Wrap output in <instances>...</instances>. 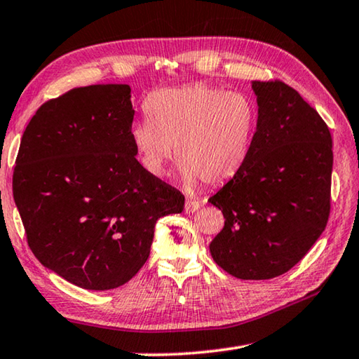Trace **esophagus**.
<instances>
[{
    "instance_id": "34e87169",
    "label": "esophagus",
    "mask_w": 359,
    "mask_h": 359,
    "mask_svg": "<svg viewBox=\"0 0 359 359\" xmlns=\"http://www.w3.org/2000/svg\"><path fill=\"white\" fill-rule=\"evenodd\" d=\"M199 207H201V202L198 199H187L185 201V212L187 213L196 212Z\"/></svg>"
}]
</instances>
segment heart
<instances>
[{"label": "heart", "instance_id": "1", "mask_svg": "<svg viewBox=\"0 0 359 359\" xmlns=\"http://www.w3.org/2000/svg\"><path fill=\"white\" fill-rule=\"evenodd\" d=\"M147 119L135 122L130 141L149 174H166L174 147L187 185H221L250 157L257 107L250 95L208 84L155 90L144 102Z\"/></svg>", "mask_w": 359, "mask_h": 359}]
</instances>
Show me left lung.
Here are the masks:
<instances>
[{
  "instance_id": "obj_1",
  "label": "left lung",
  "mask_w": 359,
  "mask_h": 359,
  "mask_svg": "<svg viewBox=\"0 0 359 359\" xmlns=\"http://www.w3.org/2000/svg\"><path fill=\"white\" fill-rule=\"evenodd\" d=\"M257 127L250 157L208 199L224 227L210 243L238 279L289 271L322 236L330 217L333 141L327 123L283 81H252Z\"/></svg>"
}]
</instances>
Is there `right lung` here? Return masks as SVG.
Returning a JSON list of instances; mask_svg holds the SVG:
<instances>
[{"instance_id":"right-lung-1","label":"right lung","mask_w":359,"mask_h":359,"mask_svg":"<svg viewBox=\"0 0 359 359\" xmlns=\"http://www.w3.org/2000/svg\"><path fill=\"white\" fill-rule=\"evenodd\" d=\"M130 90L93 84L48 100L18 149L12 190L31 251L81 289L128 283L158 218L184 210V194L135 157Z\"/></svg>"}]
</instances>
